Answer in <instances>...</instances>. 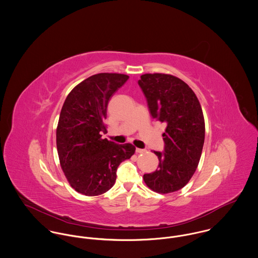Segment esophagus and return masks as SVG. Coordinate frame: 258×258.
Segmentation results:
<instances>
[{"instance_id":"1","label":"esophagus","mask_w":258,"mask_h":258,"mask_svg":"<svg viewBox=\"0 0 258 258\" xmlns=\"http://www.w3.org/2000/svg\"><path fill=\"white\" fill-rule=\"evenodd\" d=\"M136 152H137V153H145V152H146V149L137 148V149H136Z\"/></svg>"}]
</instances>
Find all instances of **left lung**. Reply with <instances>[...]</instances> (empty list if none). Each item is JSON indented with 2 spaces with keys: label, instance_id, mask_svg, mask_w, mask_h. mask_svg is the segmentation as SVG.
I'll use <instances>...</instances> for the list:
<instances>
[{
  "label": "left lung",
  "instance_id": "obj_1",
  "mask_svg": "<svg viewBox=\"0 0 258 258\" xmlns=\"http://www.w3.org/2000/svg\"><path fill=\"white\" fill-rule=\"evenodd\" d=\"M139 85L152 117L166 124L164 152L153 151L158 167L144 174L143 180L156 193H173L190 181L200 161L205 141L200 102L190 87L170 74H143Z\"/></svg>",
  "mask_w": 258,
  "mask_h": 258
}]
</instances>
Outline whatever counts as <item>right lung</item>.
I'll return each mask as SVG.
<instances>
[{"label":"right lung","mask_w":258,"mask_h":258,"mask_svg":"<svg viewBox=\"0 0 258 258\" xmlns=\"http://www.w3.org/2000/svg\"><path fill=\"white\" fill-rule=\"evenodd\" d=\"M128 79L119 73H99L79 83L62 106L56 146L59 162L70 186L85 196H99L115 184L120 162L132 157L136 147L102 139L111 97Z\"/></svg>","instance_id":"obj_1"}]
</instances>
